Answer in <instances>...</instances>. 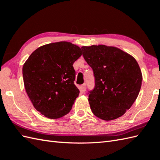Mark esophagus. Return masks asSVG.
Listing matches in <instances>:
<instances>
[{
  "instance_id": "34e87169",
  "label": "esophagus",
  "mask_w": 160,
  "mask_h": 160,
  "mask_svg": "<svg viewBox=\"0 0 160 160\" xmlns=\"http://www.w3.org/2000/svg\"><path fill=\"white\" fill-rule=\"evenodd\" d=\"M80 89H81V91H82V92H85V91H86V84H83L82 85H81Z\"/></svg>"
}]
</instances>
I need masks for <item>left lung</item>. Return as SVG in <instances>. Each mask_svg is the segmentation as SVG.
Masks as SVG:
<instances>
[{"label": "left lung", "mask_w": 160, "mask_h": 160, "mask_svg": "<svg viewBox=\"0 0 160 160\" xmlns=\"http://www.w3.org/2000/svg\"><path fill=\"white\" fill-rule=\"evenodd\" d=\"M81 49L95 77V88L89 95L93 113L106 121L121 117L141 89L142 75L136 60L115 47L100 45Z\"/></svg>", "instance_id": "8db88e82"}]
</instances>
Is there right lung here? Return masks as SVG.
<instances>
[{"label": "right lung", "mask_w": 160, "mask_h": 160, "mask_svg": "<svg viewBox=\"0 0 160 160\" xmlns=\"http://www.w3.org/2000/svg\"><path fill=\"white\" fill-rule=\"evenodd\" d=\"M82 55L69 42H53L36 49L22 67L24 85L33 106L50 119L69 113L80 91L74 84L73 64Z\"/></svg>", "instance_id": "right-lung-1"}]
</instances>
